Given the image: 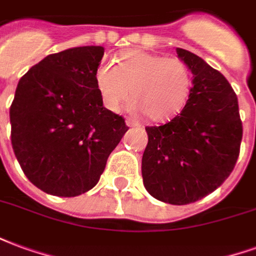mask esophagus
I'll use <instances>...</instances> for the list:
<instances>
[{"mask_svg": "<svg viewBox=\"0 0 256 256\" xmlns=\"http://www.w3.org/2000/svg\"><path fill=\"white\" fill-rule=\"evenodd\" d=\"M126 124H128V128H136V126H141V123L138 120H136L133 118H128L126 119Z\"/></svg>", "mask_w": 256, "mask_h": 256, "instance_id": "esophagus-1", "label": "esophagus"}]
</instances>
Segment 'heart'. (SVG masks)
I'll list each match as a JSON object with an SVG mask.
<instances>
[{
    "mask_svg": "<svg viewBox=\"0 0 256 256\" xmlns=\"http://www.w3.org/2000/svg\"><path fill=\"white\" fill-rule=\"evenodd\" d=\"M94 82L106 110L118 111L132 93V110L144 111L154 122H166L186 106L192 72L181 58L128 49L119 54L118 66L101 60Z\"/></svg>",
    "mask_w": 256,
    "mask_h": 256,
    "instance_id": "heart-1",
    "label": "heart"
}]
</instances>
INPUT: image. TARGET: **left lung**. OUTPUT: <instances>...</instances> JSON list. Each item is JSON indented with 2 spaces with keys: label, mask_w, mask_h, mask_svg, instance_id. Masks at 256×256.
Returning <instances> with one entry per match:
<instances>
[{
  "label": "left lung",
  "mask_w": 256,
  "mask_h": 256,
  "mask_svg": "<svg viewBox=\"0 0 256 256\" xmlns=\"http://www.w3.org/2000/svg\"><path fill=\"white\" fill-rule=\"evenodd\" d=\"M190 68L192 89L181 114L145 128L142 181L154 198L184 206L222 185L240 154L242 124L236 93L226 78L194 53L177 48Z\"/></svg>",
  "instance_id": "left-lung-1"
}]
</instances>
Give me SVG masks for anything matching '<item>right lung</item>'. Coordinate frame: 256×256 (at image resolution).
<instances>
[{
    "label": "right lung",
    "instance_id": "1",
    "mask_svg": "<svg viewBox=\"0 0 256 256\" xmlns=\"http://www.w3.org/2000/svg\"><path fill=\"white\" fill-rule=\"evenodd\" d=\"M102 46L53 53L20 78L9 110L10 140L26 177L44 192L74 198L98 182L128 132L96 88Z\"/></svg>",
    "mask_w": 256,
    "mask_h": 256
}]
</instances>
